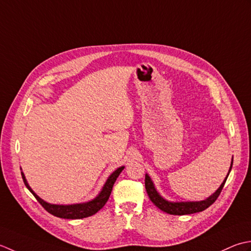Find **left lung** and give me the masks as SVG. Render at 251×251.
<instances>
[{"mask_svg":"<svg viewBox=\"0 0 251 251\" xmlns=\"http://www.w3.org/2000/svg\"><path fill=\"white\" fill-rule=\"evenodd\" d=\"M233 166V159L231 162V167H229V172H231V169ZM228 172V175H229ZM227 175V176H228ZM227 176L224 178L223 183L220 185V187L216 191V193H213L210 197H208L204 201H181V202H172V201H168L165 198H162L158 192L156 191V188L154 186V183H152L151 178L148 175H145V188L147 192V195L150 197L152 203L155 204L156 207H158L160 210L165 211L169 214H175V216H184V214H191V213H196V212H201L203 211L204 209H207L208 207H210L211 204L217 201V198L219 197L220 194L222 192V188L224 186V184L226 182Z\"/></svg>","mask_w":251,"mask_h":251,"instance_id":"8db88e82","label":"left lung"}]
</instances>
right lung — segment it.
<instances>
[{"label": "right lung", "mask_w": 251, "mask_h": 251, "mask_svg": "<svg viewBox=\"0 0 251 251\" xmlns=\"http://www.w3.org/2000/svg\"><path fill=\"white\" fill-rule=\"evenodd\" d=\"M125 167H120L117 169L116 171H114L109 176V177L107 178L106 183L104 184L103 188H101L100 193L97 195L93 201H88V202H83V203H75V204H52L49 203L47 201H44L43 199H41L37 194H35L31 187L29 186V184L25 180V175L22 172V176L25 185L27 186L28 190L32 193V195L35 197V199L42 204V207L47 210L48 212H50L53 216L57 217V218H61V219H83V218H88L93 216L97 211H100L101 208L105 206V203L108 201V198L111 194L112 191V186L117 180V177L119 176V175L121 173V171L124 170Z\"/></svg>", "instance_id": "obj_1"}]
</instances>
